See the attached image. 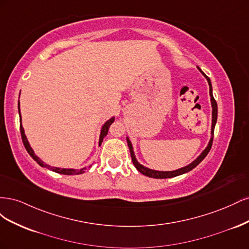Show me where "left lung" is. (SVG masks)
Segmentation results:
<instances>
[{
	"instance_id": "left-lung-1",
	"label": "left lung",
	"mask_w": 249,
	"mask_h": 249,
	"mask_svg": "<svg viewBox=\"0 0 249 249\" xmlns=\"http://www.w3.org/2000/svg\"><path fill=\"white\" fill-rule=\"evenodd\" d=\"M198 71L202 73V76L205 77L209 83V88H210V96H211V104H212V127H211V139L208 143V146L202 150V153L195 159L192 163H190L189 165H187V166L185 167H182L179 169H177V170H172V171H159V170H153V169H149L145 166H143V165H141L137 159L136 157H135V154H134V150H133V145H132V142L130 141L129 137H126V142H127V146H129L130 148V153H131V157H132V161H133V164L134 166L137 168V170L139 172H141L142 175H144L148 178H175V177H178V176H180V175H184V173L188 172L192 170L193 168H195L197 166V165L205 159L206 156L209 154L211 147H212V143H213V136H214V129H215V124H216V122H217V103L214 99L213 96V89H212V84H211V80L210 78L207 76V74L203 72L199 67L197 66Z\"/></svg>"
}]
</instances>
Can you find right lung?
Listing matches in <instances>:
<instances>
[{"label":"right lung","instance_id":"obj_1","mask_svg":"<svg viewBox=\"0 0 249 249\" xmlns=\"http://www.w3.org/2000/svg\"><path fill=\"white\" fill-rule=\"evenodd\" d=\"M18 113H19V117H20V125H19V129H20V135H21V140H22V143H24V145H25V147H26V149H27V152L29 153V155L31 156L33 159L38 163L41 167H46V168H48V169H50V170H52V171H54V172H57V173H61V175H66V176H72V175H81V173H84L88 168H90L91 167V165H89L88 167H83V168H81V169H69V168H59V167H52V166H50V165H48V164H46V163H43L38 157H37L35 154H34V150L32 149V147L30 146V144H29V142H28V139H27V137H26V135H25V131H24V127H22V125H21V116H20V110H19V101H18ZM114 120H115V118L114 117H111L109 120H107L106 123H105L104 124H103V126H102V130H101V135H100V140H99V145L101 146V144H102V142H103V139L105 138V136H106V135L108 134V131H109V127H110V125L114 123Z\"/></svg>","mask_w":249,"mask_h":249}]
</instances>
